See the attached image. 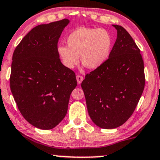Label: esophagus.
Listing matches in <instances>:
<instances>
[{"mask_svg": "<svg viewBox=\"0 0 160 160\" xmlns=\"http://www.w3.org/2000/svg\"><path fill=\"white\" fill-rule=\"evenodd\" d=\"M76 78H77V81H78V84L81 83L82 80H83V78H82L81 75H77Z\"/></svg>", "mask_w": 160, "mask_h": 160, "instance_id": "esophagus-1", "label": "esophagus"}]
</instances>
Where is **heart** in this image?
<instances>
[{"instance_id":"b5f03b06","label":"heart","mask_w":160,"mask_h":160,"mask_svg":"<svg viewBox=\"0 0 160 160\" xmlns=\"http://www.w3.org/2000/svg\"><path fill=\"white\" fill-rule=\"evenodd\" d=\"M68 46L60 45L57 52L64 66L73 68L81 62L90 69L100 67L110 55L112 38L108 32L102 29L79 28L69 34Z\"/></svg>"}]
</instances>
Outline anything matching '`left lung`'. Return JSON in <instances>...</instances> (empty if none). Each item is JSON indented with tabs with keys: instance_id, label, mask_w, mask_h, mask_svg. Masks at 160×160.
I'll return each instance as SVG.
<instances>
[{
	"instance_id": "left-lung-1",
	"label": "left lung",
	"mask_w": 160,
	"mask_h": 160,
	"mask_svg": "<svg viewBox=\"0 0 160 160\" xmlns=\"http://www.w3.org/2000/svg\"><path fill=\"white\" fill-rule=\"evenodd\" d=\"M113 26L117 37L108 60L87 74L81 83L91 119L105 129L117 128L128 120L145 87L140 50L122 26Z\"/></svg>"
}]
</instances>
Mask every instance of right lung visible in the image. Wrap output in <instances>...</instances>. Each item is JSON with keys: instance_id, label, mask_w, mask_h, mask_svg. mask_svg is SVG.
Returning a JSON list of instances; mask_svg holds the SVG:
<instances>
[{"instance_id": "obj_1", "label": "right lung", "mask_w": 160, "mask_h": 160, "mask_svg": "<svg viewBox=\"0 0 160 160\" xmlns=\"http://www.w3.org/2000/svg\"><path fill=\"white\" fill-rule=\"evenodd\" d=\"M69 20L33 28L15 48L10 88L20 112L36 128L48 130L65 117L71 93L78 85L74 72L62 65L58 40Z\"/></svg>"}]
</instances>
